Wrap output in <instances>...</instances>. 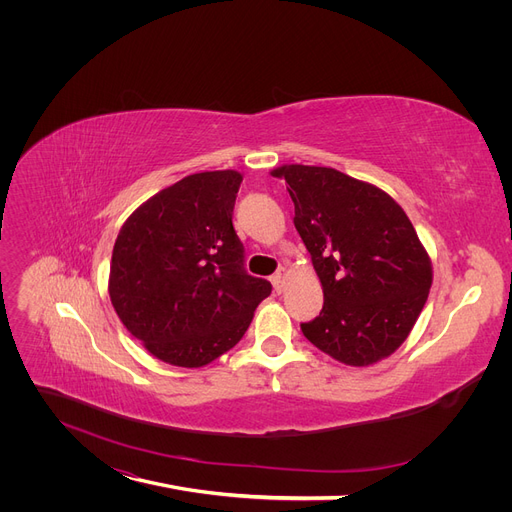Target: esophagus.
Wrapping results in <instances>:
<instances>
[{
	"instance_id": "esophagus-1",
	"label": "esophagus",
	"mask_w": 512,
	"mask_h": 512,
	"mask_svg": "<svg viewBox=\"0 0 512 512\" xmlns=\"http://www.w3.org/2000/svg\"><path fill=\"white\" fill-rule=\"evenodd\" d=\"M284 278H286V267H280V270L272 276V284H274L276 292L284 290Z\"/></svg>"
}]
</instances>
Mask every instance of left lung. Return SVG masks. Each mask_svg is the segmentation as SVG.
I'll list each match as a JSON object with an SVG mask.
<instances>
[{"mask_svg":"<svg viewBox=\"0 0 512 512\" xmlns=\"http://www.w3.org/2000/svg\"><path fill=\"white\" fill-rule=\"evenodd\" d=\"M297 226L324 288L305 338L332 359L367 367L407 340L432 288V259L407 213L382 188L334 168L286 164Z\"/></svg>","mask_w":512,"mask_h":512,"instance_id":"1","label":"left lung"}]
</instances>
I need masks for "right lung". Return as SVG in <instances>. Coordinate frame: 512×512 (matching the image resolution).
<instances>
[{"instance_id":"1","label":"right lung","mask_w":512,"mask_h":512,"mask_svg":"<svg viewBox=\"0 0 512 512\" xmlns=\"http://www.w3.org/2000/svg\"><path fill=\"white\" fill-rule=\"evenodd\" d=\"M242 174H191L130 213L110 263L112 305L159 361L203 367L245 336L272 284L245 270L232 226Z\"/></svg>"}]
</instances>
